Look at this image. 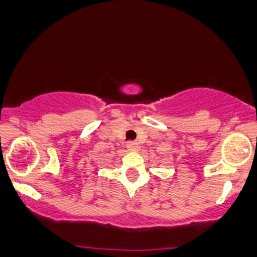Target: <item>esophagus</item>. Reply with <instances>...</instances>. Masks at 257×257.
Returning <instances> with one entry per match:
<instances>
[{
	"label": "esophagus",
	"instance_id": "34e87169",
	"mask_svg": "<svg viewBox=\"0 0 257 257\" xmlns=\"http://www.w3.org/2000/svg\"><path fill=\"white\" fill-rule=\"evenodd\" d=\"M126 149L132 150V151H138V150L140 149V146H139L137 141H128V143H126Z\"/></svg>",
	"mask_w": 257,
	"mask_h": 257
}]
</instances>
